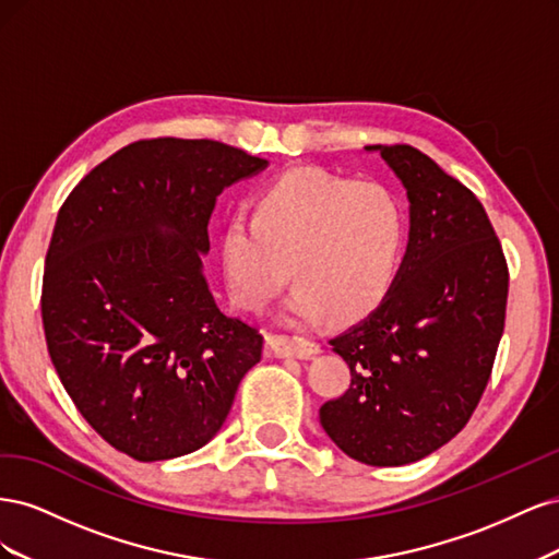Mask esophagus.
I'll list each match as a JSON object with an SVG mask.
<instances>
[{
	"label": "esophagus",
	"instance_id": "34e87169",
	"mask_svg": "<svg viewBox=\"0 0 559 559\" xmlns=\"http://www.w3.org/2000/svg\"><path fill=\"white\" fill-rule=\"evenodd\" d=\"M267 352L280 359H302L312 357L319 352V343L310 341L302 335H284V333H270L267 335Z\"/></svg>",
	"mask_w": 559,
	"mask_h": 559
}]
</instances>
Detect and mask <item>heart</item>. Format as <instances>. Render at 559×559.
Masks as SVG:
<instances>
[{
    "instance_id": "heart-1",
    "label": "heart",
    "mask_w": 559,
    "mask_h": 559,
    "mask_svg": "<svg viewBox=\"0 0 559 559\" xmlns=\"http://www.w3.org/2000/svg\"><path fill=\"white\" fill-rule=\"evenodd\" d=\"M405 212L392 189L317 167H296L265 183L253 218L235 216L224 233L233 298L259 312L286 277L296 282L289 314L335 321L373 310L394 282Z\"/></svg>"
}]
</instances>
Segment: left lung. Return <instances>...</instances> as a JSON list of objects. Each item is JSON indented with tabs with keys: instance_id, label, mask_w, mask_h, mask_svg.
Here are the masks:
<instances>
[{
	"instance_id": "1",
	"label": "left lung",
	"mask_w": 559,
	"mask_h": 559,
	"mask_svg": "<svg viewBox=\"0 0 559 559\" xmlns=\"http://www.w3.org/2000/svg\"><path fill=\"white\" fill-rule=\"evenodd\" d=\"M411 200V242L380 308L331 337L349 389L319 408L352 460L403 466L460 433L492 376L509 263L480 200L411 144H376Z\"/></svg>"
}]
</instances>
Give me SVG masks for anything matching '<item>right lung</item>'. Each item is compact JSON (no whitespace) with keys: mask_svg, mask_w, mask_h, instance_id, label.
I'll return each mask as SVG.
<instances>
[{"mask_svg":"<svg viewBox=\"0 0 559 559\" xmlns=\"http://www.w3.org/2000/svg\"><path fill=\"white\" fill-rule=\"evenodd\" d=\"M265 165L214 140H138L62 202L41 284L48 354L83 419L132 460L212 441L261 361V331L218 310L200 251L218 195Z\"/></svg>","mask_w":559,"mask_h":559,"instance_id":"add662e5","label":"right lung"}]
</instances>
